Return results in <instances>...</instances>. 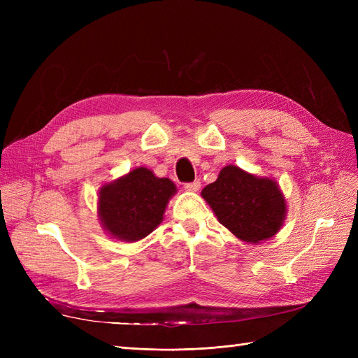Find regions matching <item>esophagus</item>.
Masks as SVG:
<instances>
[{
  "label": "esophagus",
  "instance_id": "esophagus-1",
  "mask_svg": "<svg viewBox=\"0 0 358 358\" xmlns=\"http://www.w3.org/2000/svg\"><path fill=\"white\" fill-rule=\"evenodd\" d=\"M183 188H185L187 191L189 192H197L200 189V180H194V182H188L183 185Z\"/></svg>",
  "mask_w": 358,
  "mask_h": 358
}]
</instances>
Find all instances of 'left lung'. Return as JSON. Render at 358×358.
Instances as JSON below:
<instances>
[{
  "label": "left lung",
  "instance_id": "obj_1",
  "mask_svg": "<svg viewBox=\"0 0 358 358\" xmlns=\"http://www.w3.org/2000/svg\"><path fill=\"white\" fill-rule=\"evenodd\" d=\"M218 221L237 239L259 243L273 237L284 224L287 206L279 185L237 166H225L201 191Z\"/></svg>",
  "mask_w": 358,
  "mask_h": 358
}]
</instances>
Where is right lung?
Wrapping results in <instances>:
<instances>
[{
  "mask_svg": "<svg viewBox=\"0 0 358 358\" xmlns=\"http://www.w3.org/2000/svg\"><path fill=\"white\" fill-rule=\"evenodd\" d=\"M175 194L176 185L170 179L157 178L149 169L137 167L100 188L99 218L103 229L117 241L143 239L161 224Z\"/></svg>",
  "mask_w": 358,
  "mask_h": 358,
  "instance_id": "add662e5",
  "label": "right lung"
}]
</instances>
